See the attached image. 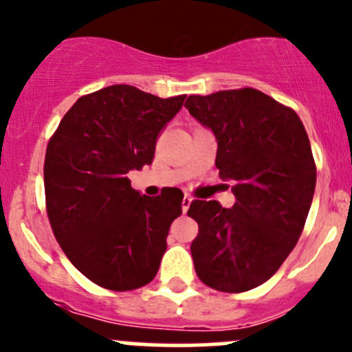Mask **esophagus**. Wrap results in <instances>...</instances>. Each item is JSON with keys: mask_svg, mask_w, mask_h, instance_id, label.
Here are the masks:
<instances>
[{"mask_svg": "<svg viewBox=\"0 0 352 352\" xmlns=\"http://www.w3.org/2000/svg\"><path fill=\"white\" fill-rule=\"evenodd\" d=\"M190 204H192V197H188V195H184V199H182V210H184V214L187 212L188 207H190Z\"/></svg>", "mask_w": 352, "mask_h": 352, "instance_id": "1", "label": "esophagus"}]
</instances>
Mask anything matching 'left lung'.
Instances as JSON below:
<instances>
[{
    "mask_svg": "<svg viewBox=\"0 0 352 352\" xmlns=\"http://www.w3.org/2000/svg\"><path fill=\"white\" fill-rule=\"evenodd\" d=\"M186 108L216 136V166L236 197L231 209L188 207L195 273L214 290L248 292L275 275L302 234L317 179L309 136L294 109L251 87L188 96Z\"/></svg>",
    "mask_w": 352,
    "mask_h": 352,
    "instance_id": "obj_1",
    "label": "left lung"
}]
</instances>
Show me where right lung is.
Returning a JSON list of instances; mask_svg holds the SVG:
<instances>
[{
  "mask_svg": "<svg viewBox=\"0 0 352 352\" xmlns=\"http://www.w3.org/2000/svg\"><path fill=\"white\" fill-rule=\"evenodd\" d=\"M184 101L116 84L77 99L50 138L43 182L52 231L99 287L135 290L157 275L184 194L172 187L148 197L126 175L153 162L158 133Z\"/></svg>",
  "mask_w": 352,
  "mask_h": 352,
  "instance_id": "add662e5",
  "label": "right lung"
}]
</instances>
